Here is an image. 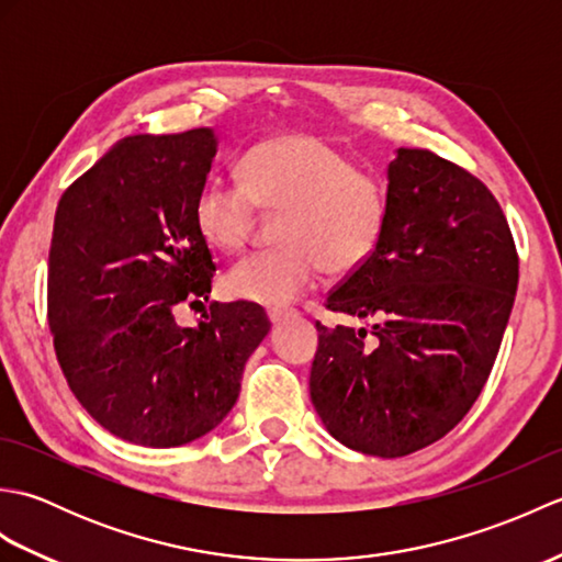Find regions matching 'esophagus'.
Here are the masks:
<instances>
[{
	"label": "esophagus",
	"instance_id": "34e87169",
	"mask_svg": "<svg viewBox=\"0 0 562 562\" xmlns=\"http://www.w3.org/2000/svg\"><path fill=\"white\" fill-rule=\"evenodd\" d=\"M292 316V312H278V308H272V312H268V318L272 326H280L282 321H288Z\"/></svg>",
	"mask_w": 562,
	"mask_h": 562
}]
</instances>
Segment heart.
<instances>
[{
	"instance_id": "1",
	"label": "heart",
	"mask_w": 562,
	"mask_h": 562,
	"mask_svg": "<svg viewBox=\"0 0 562 562\" xmlns=\"http://www.w3.org/2000/svg\"><path fill=\"white\" fill-rule=\"evenodd\" d=\"M244 181L207 178L195 195L202 238L238 254L256 232L258 212H282L280 248L226 272L224 292L260 306H290L314 288L321 270L352 272L374 256L389 220L386 188L328 139L274 135L244 157Z\"/></svg>"
}]
</instances>
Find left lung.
<instances>
[{"mask_svg":"<svg viewBox=\"0 0 562 562\" xmlns=\"http://www.w3.org/2000/svg\"><path fill=\"white\" fill-rule=\"evenodd\" d=\"M389 220L362 268L326 308L376 318L316 324L308 376L328 432L355 451L396 459L457 427L481 396L519 282L505 212L491 190L429 149L389 164Z\"/></svg>","mask_w":562,"mask_h":562,"instance_id":"8db88e82","label":"left lung"}]
</instances>
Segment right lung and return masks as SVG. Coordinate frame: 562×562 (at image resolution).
I'll list each match as a JSON object with an SVG mask.
<instances>
[{"instance_id":"add662e5","label":"right lung","mask_w":562,"mask_h":562,"mask_svg":"<svg viewBox=\"0 0 562 562\" xmlns=\"http://www.w3.org/2000/svg\"><path fill=\"white\" fill-rule=\"evenodd\" d=\"M217 137L210 127L133 135L57 202L47 324L67 384L93 420L139 447H181L217 427L270 321L210 304L198 328L176 308L207 302L214 260L195 224Z\"/></svg>"}]
</instances>
